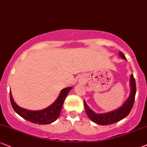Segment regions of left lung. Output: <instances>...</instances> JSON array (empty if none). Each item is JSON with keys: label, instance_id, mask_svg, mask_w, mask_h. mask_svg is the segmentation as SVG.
<instances>
[{"label": "left lung", "instance_id": "left-lung-1", "mask_svg": "<svg viewBox=\"0 0 147 147\" xmlns=\"http://www.w3.org/2000/svg\"><path fill=\"white\" fill-rule=\"evenodd\" d=\"M119 56L125 60H127L125 57L122 52H119ZM130 88H131V92H130L129 96L125 102L123 104L122 106L119 107V108L115 110H112L111 112H106V113L97 114L93 111L88 105L86 104L84 100V105L85 110L88 117L92 121H93L95 123L101 125H106L113 124L117 123L118 121L122 120L125 117L129 114L131 111L132 107L134 103L135 95L136 93V81L134 75L131 74L130 76Z\"/></svg>", "mask_w": 147, "mask_h": 147}]
</instances>
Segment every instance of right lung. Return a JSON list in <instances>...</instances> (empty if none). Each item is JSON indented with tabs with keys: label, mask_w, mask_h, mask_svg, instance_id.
Instances as JSON below:
<instances>
[{
	"label": "right lung",
	"mask_w": 147,
	"mask_h": 147,
	"mask_svg": "<svg viewBox=\"0 0 147 147\" xmlns=\"http://www.w3.org/2000/svg\"><path fill=\"white\" fill-rule=\"evenodd\" d=\"M72 87H67L62 89L59 96L53 104L46 108L41 110H29L22 108L16 104L12 97L11 92L10 91V101L11 106L16 113L26 120L39 125H47L53 123L59 118L63 103L67 96L69 92Z\"/></svg>",
	"instance_id": "add662e5"
}]
</instances>
